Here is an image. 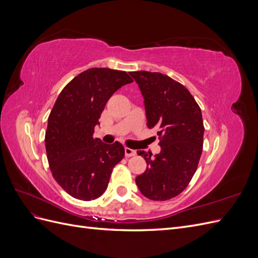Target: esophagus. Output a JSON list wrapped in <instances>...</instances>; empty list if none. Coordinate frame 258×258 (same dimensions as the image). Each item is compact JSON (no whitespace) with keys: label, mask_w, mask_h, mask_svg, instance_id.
Returning a JSON list of instances; mask_svg holds the SVG:
<instances>
[{"label":"esophagus","mask_w":258,"mask_h":258,"mask_svg":"<svg viewBox=\"0 0 258 258\" xmlns=\"http://www.w3.org/2000/svg\"><path fill=\"white\" fill-rule=\"evenodd\" d=\"M124 155H126V157H132V156H136L137 152L135 150H131L129 147L124 148Z\"/></svg>","instance_id":"esophagus-1"}]
</instances>
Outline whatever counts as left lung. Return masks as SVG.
Wrapping results in <instances>:
<instances>
[{
    "mask_svg": "<svg viewBox=\"0 0 258 258\" xmlns=\"http://www.w3.org/2000/svg\"><path fill=\"white\" fill-rule=\"evenodd\" d=\"M134 77L144 98L147 127L157 129L161 151H138L147 168L136 177L148 199L166 201L176 197L196 172L204 145V120L196 100L185 86L158 72L138 71Z\"/></svg>",
    "mask_w": 258,
    "mask_h": 258,
    "instance_id": "8db88e82",
    "label": "left lung"
}]
</instances>
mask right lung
Listing matches in <instances>:
<instances>
[{
    "instance_id": "add662e5",
    "label": "right lung",
    "mask_w": 258,
    "mask_h": 258,
    "mask_svg": "<svg viewBox=\"0 0 258 258\" xmlns=\"http://www.w3.org/2000/svg\"><path fill=\"white\" fill-rule=\"evenodd\" d=\"M132 82L123 71L92 68L75 76L56 100L45 134L46 153L53 178L76 199L99 198L123 158L119 142L104 144L93 132L108 99Z\"/></svg>"
}]
</instances>
